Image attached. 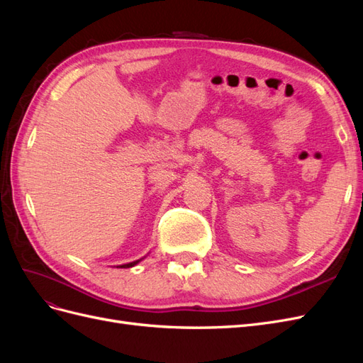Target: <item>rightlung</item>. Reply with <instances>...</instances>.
I'll return each instance as SVG.
<instances>
[{
	"label": "right lung",
	"instance_id": "1",
	"mask_svg": "<svg viewBox=\"0 0 363 363\" xmlns=\"http://www.w3.org/2000/svg\"><path fill=\"white\" fill-rule=\"evenodd\" d=\"M142 259H144V257H142ZM142 259H138V260H135V262H130V263H124V265H119V267H116V268H131V267L138 265V263H139Z\"/></svg>",
	"mask_w": 363,
	"mask_h": 363
}]
</instances>
